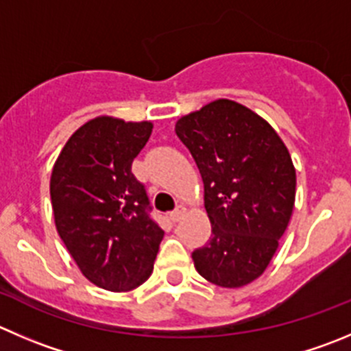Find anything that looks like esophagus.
I'll return each mask as SVG.
<instances>
[{
  "mask_svg": "<svg viewBox=\"0 0 351 351\" xmlns=\"http://www.w3.org/2000/svg\"><path fill=\"white\" fill-rule=\"evenodd\" d=\"M184 213H186V206L184 205H179L178 208H176L172 213H170V219H172L173 222H178V220L181 219V217L184 215Z\"/></svg>",
  "mask_w": 351,
  "mask_h": 351,
  "instance_id": "esophagus-1",
  "label": "esophagus"
}]
</instances>
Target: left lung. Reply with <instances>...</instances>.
Listing matches in <instances>:
<instances>
[{"instance_id": "8db88e82", "label": "left lung", "mask_w": 351, "mask_h": 351, "mask_svg": "<svg viewBox=\"0 0 351 351\" xmlns=\"http://www.w3.org/2000/svg\"><path fill=\"white\" fill-rule=\"evenodd\" d=\"M176 134L202 173L212 223L208 243L191 255L196 270L222 288L250 285L267 269L291 219V155L267 120L231 99L181 117Z\"/></svg>"}]
</instances>
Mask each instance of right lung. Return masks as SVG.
I'll use <instances>...</instances> for the list:
<instances>
[{
    "instance_id": "right-lung-1",
    "label": "right lung",
    "mask_w": 351,
    "mask_h": 351,
    "mask_svg": "<svg viewBox=\"0 0 351 351\" xmlns=\"http://www.w3.org/2000/svg\"><path fill=\"white\" fill-rule=\"evenodd\" d=\"M152 122L96 117L70 136L49 181L55 226L84 278L131 291L153 272L163 231L146 189L131 172Z\"/></svg>"
}]
</instances>
